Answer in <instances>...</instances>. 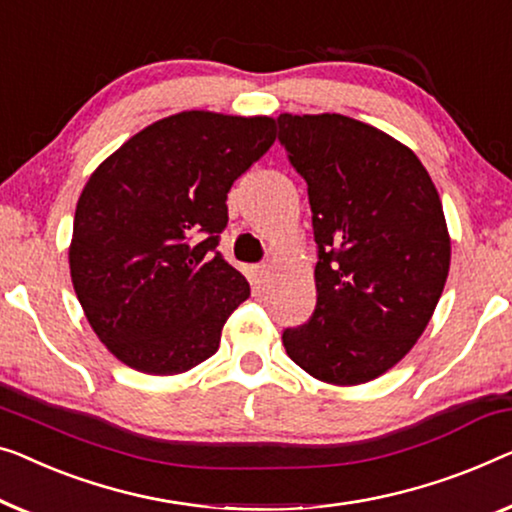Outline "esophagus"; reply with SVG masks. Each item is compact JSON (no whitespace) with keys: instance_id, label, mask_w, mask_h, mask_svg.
I'll list each match as a JSON object with an SVG mask.
<instances>
[{"instance_id":"esophagus-1","label":"esophagus","mask_w":512,"mask_h":512,"mask_svg":"<svg viewBox=\"0 0 512 512\" xmlns=\"http://www.w3.org/2000/svg\"><path fill=\"white\" fill-rule=\"evenodd\" d=\"M254 274H256V279H258V281H265V279L270 277V268H268V265H256V268H254Z\"/></svg>"}]
</instances>
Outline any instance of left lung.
<instances>
[{
	"instance_id": "8db88e82",
	"label": "left lung",
	"mask_w": 512,
	"mask_h": 512,
	"mask_svg": "<svg viewBox=\"0 0 512 512\" xmlns=\"http://www.w3.org/2000/svg\"><path fill=\"white\" fill-rule=\"evenodd\" d=\"M277 124L318 247L316 309L281 342L318 381L367 383L411 351L446 286L439 191L409 147L365 122L284 113Z\"/></svg>"
}]
</instances>
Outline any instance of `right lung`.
<instances>
[{
    "label": "right lung",
    "instance_id": "add662e5",
    "mask_svg": "<svg viewBox=\"0 0 512 512\" xmlns=\"http://www.w3.org/2000/svg\"><path fill=\"white\" fill-rule=\"evenodd\" d=\"M272 143V117L187 110L138 131L87 180L71 279L96 337L124 365L170 376L217 353L249 298L217 249L226 198Z\"/></svg>",
    "mask_w": 512,
    "mask_h": 512
}]
</instances>
